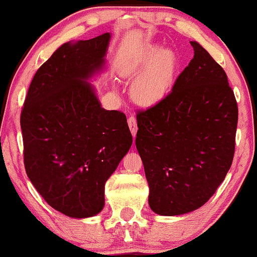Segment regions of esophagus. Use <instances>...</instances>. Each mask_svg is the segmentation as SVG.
<instances>
[{
	"label": "esophagus",
	"instance_id": "1",
	"mask_svg": "<svg viewBox=\"0 0 257 257\" xmlns=\"http://www.w3.org/2000/svg\"><path fill=\"white\" fill-rule=\"evenodd\" d=\"M128 125H129V129H131L132 134L135 137V134H137V131H138V124H137V119H135L134 116L128 117Z\"/></svg>",
	"mask_w": 257,
	"mask_h": 257
}]
</instances>
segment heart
Here are the masks:
<instances>
[{"label":"heart","instance_id":"heart-1","mask_svg":"<svg viewBox=\"0 0 257 257\" xmlns=\"http://www.w3.org/2000/svg\"><path fill=\"white\" fill-rule=\"evenodd\" d=\"M179 67V57L173 49L149 44L135 58L132 71L145 69L132 84V96L141 105H153L169 93Z\"/></svg>","mask_w":257,"mask_h":257}]
</instances>
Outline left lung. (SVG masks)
<instances>
[{
    "mask_svg": "<svg viewBox=\"0 0 257 257\" xmlns=\"http://www.w3.org/2000/svg\"><path fill=\"white\" fill-rule=\"evenodd\" d=\"M172 91L138 111L137 149L149 182V204L174 216L196 210L231 168L238 106L226 72L197 42Z\"/></svg>",
    "mask_w": 257,
    "mask_h": 257,
    "instance_id": "obj_1",
    "label": "left lung"
}]
</instances>
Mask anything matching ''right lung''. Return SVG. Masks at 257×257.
Wrapping results in <instances>:
<instances>
[{
  "instance_id": "obj_1",
  "label": "right lung",
  "mask_w": 257,
  "mask_h": 257,
  "mask_svg": "<svg viewBox=\"0 0 257 257\" xmlns=\"http://www.w3.org/2000/svg\"><path fill=\"white\" fill-rule=\"evenodd\" d=\"M110 37L58 48L35 73L20 114L29 179L52 208L76 219L102 210L105 182L133 143L125 114L104 110L87 82L104 65Z\"/></svg>"
}]
</instances>
